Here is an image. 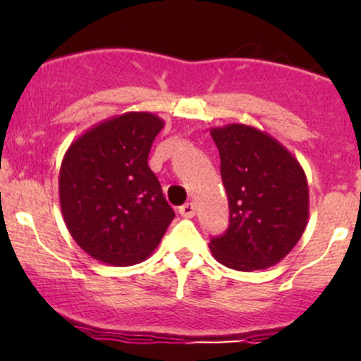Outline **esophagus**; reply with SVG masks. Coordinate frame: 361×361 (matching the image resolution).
Instances as JSON below:
<instances>
[{"mask_svg": "<svg viewBox=\"0 0 361 361\" xmlns=\"http://www.w3.org/2000/svg\"><path fill=\"white\" fill-rule=\"evenodd\" d=\"M178 212H180L181 217H185V219H192L193 215H195V205L192 204V202H188V204L181 205V207H180V210H178Z\"/></svg>", "mask_w": 361, "mask_h": 361, "instance_id": "1", "label": "esophagus"}]
</instances>
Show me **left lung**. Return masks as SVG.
Segmentation results:
<instances>
[{
	"instance_id": "obj_1",
	"label": "left lung",
	"mask_w": 361,
	"mask_h": 361,
	"mask_svg": "<svg viewBox=\"0 0 361 361\" xmlns=\"http://www.w3.org/2000/svg\"><path fill=\"white\" fill-rule=\"evenodd\" d=\"M210 135L229 200V227L209 244L214 258L238 271L280 263L307 226L304 169L279 140L251 126L214 127Z\"/></svg>"
}]
</instances>
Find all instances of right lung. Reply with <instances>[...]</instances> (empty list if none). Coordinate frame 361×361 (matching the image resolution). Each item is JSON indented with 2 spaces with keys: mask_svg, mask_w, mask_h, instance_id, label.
Here are the masks:
<instances>
[{
  "mask_svg": "<svg viewBox=\"0 0 361 361\" xmlns=\"http://www.w3.org/2000/svg\"><path fill=\"white\" fill-rule=\"evenodd\" d=\"M164 122L149 111L103 120L66 151L59 200L68 231L91 258L130 267L147 259L175 212L147 166Z\"/></svg>",
  "mask_w": 361,
  "mask_h": 361,
  "instance_id": "1",
  "label": "right lung"
}]
</instances>
